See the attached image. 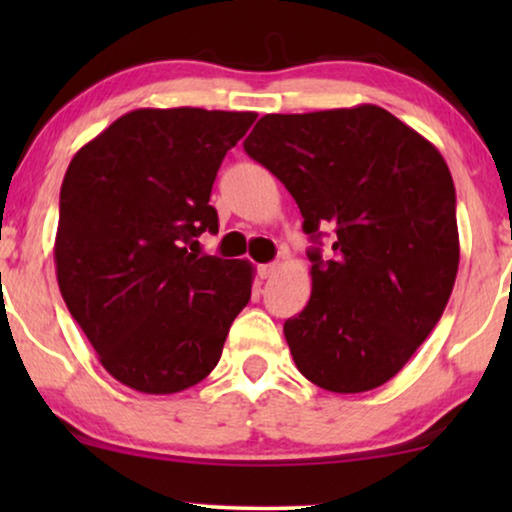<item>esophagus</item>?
<instances>
[{
	"label": "esophagus",
	"mask_w": 512,
	"mask_h": 512,
	"mask_svg": "<svg viewBox=\"0 0 512 512\" xmlns=\"http://www.w3.org/2000/svg\"><path fill=\"white\" fill-rule=\"evenodd\" d=\"M277 272V263H265V265H258V275L261 279H268Z\"/></svg>",
	"instance_id": "obj_1"
}]
</instances>
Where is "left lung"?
Wrapping results in <instances>:
<instances>
[{
	"instance_id": "obj_1",
	"label": "left lung",
	"mask_w": 512,
	"mask_h": 512,
	"mask_svg": "<svg viewBox=\"0 0 512 512\" xmlns=\"http://www.w3.org/2000/svg\"><path fill=\"white\" fill-rule=\"evenodd\" d=\"M244 151L298 202L312 296L284 321L307 380L335 394L389 382L443 317L459 270L457 195L440 151L387 109L268 114Z\"/></svg>"
}]
</instances>
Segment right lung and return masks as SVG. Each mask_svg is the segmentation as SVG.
Here are the masks:
<instances>
[{
	"mask_svg": "<svg viewBox=\"0 0 512 512\" xmlns=\"http://www.w3.org/2000/svg\"><path fill=\"white\" fill-rule=\"evenodd\" d=\"M254 111L135 109L81 146L60 188L55 270L111 377L177 394L212 373L251 298L247 261L200 256L209 195Z\"/></svg>",
	"mask_w": 512,
	"mask_h": 512,
	"instance_id": "add662e5",
	"label": "right lung"
}]
</instances>
